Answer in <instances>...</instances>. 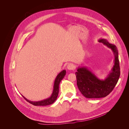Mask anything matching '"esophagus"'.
I'll return each mask as SVG.
<instances>
[{
	"mask_svg": "<svg viewBox=\"0 0 129 129\" xmlns=\"http://www.w3.org/2000/svg\"><path fill=\"white\" fill-rule=\"evenodd\" d=\"M74 66L72 63H69L67 66V69L69 70H71V71H72V70L74 69Z\"/></svg>",
	"mask_w": 129,
	"mask_h": 129,
	"instance_id": "obj_1",
	"label": "esophagus"
}]
</instances>
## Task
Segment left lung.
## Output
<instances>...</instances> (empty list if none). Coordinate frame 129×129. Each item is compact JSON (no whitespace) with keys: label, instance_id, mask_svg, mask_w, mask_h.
I'll return each mask as SVG.
<instances>
[{"label":"left lung","instance_id":"left-lung-1","mask_svg":"<svg viewBox=\"0 0 129 129\" xmlns=\"http://www.w3.org/2000/svg\"><path fill=\"white\" fill-rule=\"evenodd\" d=\"M99 41L111 49L114 52V65L111 72L104 80L98 79L87 67L77 68L75 73L77 87L82 94L88 99L102 98L108 95L116 86L120 76L118 52L116 46L104 39H101Z\"/></svg>","mask_w":129,"mask_h":129}]
</instances>
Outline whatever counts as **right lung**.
Segmentation results:
<instances>
[{"instance_id": "1", "label": "right lung", "mask_w": 129, "mask_h": 129, "mask_svg": "<svg viewBox=\"0 0 129 129\" xmlns=\"http://www.w3.org/2000/svg\"><path fill=\"white\" fill-rule=\"evenodd\" d=\"M66 71L65 70H63L62 72H61L59 74L57 75L56 79L54 81V88L53 92L52 93V95L50 96L49 98L47 99L46 100L38 101V102H33V101H30L26 99L24 96L22 97L29 103L32 104L34 105H36V106H46V105H48L53 104L55 101H56L58 94V91H59V84L61 80L63 79V77L66 75Z\"/></svg>"}]
</instances>
